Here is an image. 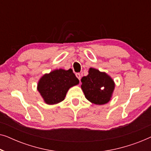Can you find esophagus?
Here are the masks:
<instances>
[{"label":"esophagus","instance_id":"34e87169","mask_svg":"<svg viewBox=\"0 0 151 151\" xmlns=\"http://www.w3.org/2000/svg\"><path fill=\"white\" fill-rule=\"evenodd\" d=\"M76 76L78 78V79L79 80H80V79H81V76H80V73H76Z\"/></svg>","mask_w":151,"mask_h":151}]
</instances>
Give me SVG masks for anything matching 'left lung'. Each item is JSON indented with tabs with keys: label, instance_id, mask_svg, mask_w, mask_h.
I'll return each instance as SVG.
<instances>
[{
	"label": "left lung",
	"instance_id": "8db88e82",
	"mask_svg": "<svg viewBox=\"0 0 151 151\" xmlns=\"http://www.w3.org/2000/svg\"><path fill=\"white\" fill-rule=\"evenodd\" d=\"M81 88L85 98L93 104L102 105L111 100L115 83L110 76L99 70L90 68L88 74L81 79Z\"/></svg>",
	"mask_w": 151,
	"mask_h": 151
}]
</instances>
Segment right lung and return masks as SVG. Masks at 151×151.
Segmentation results:
<instances>
[{
	"label": "right lung",
	"mask_w": 151,
	"mask_h": 151,
	"mask_svg": "<svg viewBox=\"0 0 151 151\" xmlns=\"http://www.w3.org/2000/svg\"><path fill=\"white\" fill-rule=\"evenodd\" d=\"M78 84L79 80L71 69H60L45 74L39 80L37 89L46 104H55L65 100L68 90Z\"/></svg>",
	"instance_id": "obj_1"
}]
</instances>
